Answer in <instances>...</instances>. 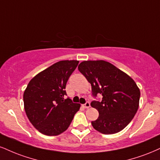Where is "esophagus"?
Returning <instances> with one entry per match:
<instances>
[{"label":"esophagus","mask_w":160,"mask_h":160,"mask_svg":"<svg viewBox=\"0 0 160 160\" xmlns=\"http://www.w3.org/2000/svg\"><path fill=\"white\" fill-rule=\"evenodd\" d=\"M82 107H83L84 108H86V109L89 108V107H90V103H89V102H86V103H85V104L82 105Z\"/></svg>","instance_id":"1"}]
</instances>
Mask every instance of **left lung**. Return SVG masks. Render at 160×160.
Returning <instances> with one entry per match:
<instances>
[{
	"label": "left lung",
	"mask_w": 160,
	"mask_h": 160,
	"mask_svg": "<svg viewBox=\"0 0 160 160\" xmlns=\"http://www.w3.org/2000/svg\"><path fill=\"white\" fill-rule=\"evenodd\" d=\"M78 70L91 83L94 98L101 101L91 106L98 111L97 120L92 122L96 130L103 134L120 132L133 118L138 108L140 91L132 79L111 63L103 60L83 61Z\"/></svg>",
	"instance_id": "obj_1"
}]
</instances>
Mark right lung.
<instances>
[{"mask_svg": "<svg viewBox=\"0 0 160 160\" xmlns=\"http://www.w3.org/2000/svg\"><path fill=\"white\" fill-rule=\"evenodd\" d=\"M77 60L56 62L30 80L24 92L27 116L34 128L47 136H57L68 129L80 103H73L65 86L78 66Z\"/></svg>", "mask_w": 160, "mask_h": 160, "instance_id": "1", "label": "right lung"}]
</instances>
